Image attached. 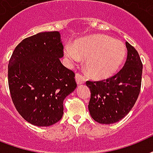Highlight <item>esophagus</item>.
<instances>
[{"label": "esophagus", "instance_id": "esophagus-1", "mask_svg": "<svg viewBox=\"0 0 153 153\" xmlns=\"http://www.w3.org/2000/svg\"><path fill=\"white\" fill-rule=\"evenodd\" d=\"M76 81L78 85H81L83 83H85V76L81 74H80L79 73H76Z\"/></svg>", "mask_w": 153, "mask_h": 153}]
</instances>
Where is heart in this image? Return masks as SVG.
<instances>
[{
    "instance_id": "b5f03b06",
    "label": "heart",
    "mask_w": 153,
    "mask_h": 153,
    "mask_svg": "<svg viewBox=\"0 0 153 153\" xmlns=\"http://www.w3.org/2000/svg\"><path fill=\"white\" fill-rule=\"evenodd\" d=\"M65 54L71 61L85 59L88 73L103 79L117 73L125 59L126 47L122 41L106 35H91L67 46Z\"/></svg>"
}]
</instances>
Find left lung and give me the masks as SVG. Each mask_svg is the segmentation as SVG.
Masks as SVG:
<instances>
[{
  "label": "left lung",
  "mask_w": 153,
  "mask_h": 153,
  "mask_svg": "<svg viewBox=\"0 0 153 153\" xmlns=\"http://www.w3.org/2000/svg\"><path fill=\"white\" fill-rule=\"evenodd\" d=\"M127 59L124 67L106 80H88L91 90L88 110L93 119L110 125L123 119L130 112L140 92L142 65L136 48L126 42Z\"/></svg>",
  "instance_id": "8db88e82"
}]
</instances>
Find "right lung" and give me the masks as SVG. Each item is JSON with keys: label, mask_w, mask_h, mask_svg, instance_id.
I'll return each mask as SVG.
<instances>
[{"label": "right lung", "mask_w": 153, "mask_h": 153, "mask_svg": "<svg viewBox=\"0 0 153 153\" xmlns=\"http://www.w3.org/2000/svg\"><path fill=\"white\" fill-rule=\"evenodd\" d=\"M63 56L57 31L24 39L12 54L8 67L12 100L32 125L46 127L59 121L65 98L76 88L75 73L60 62Z\"/></svg>", "instance_id": "1"}]
</instances>
